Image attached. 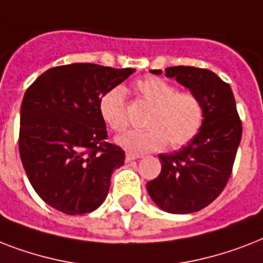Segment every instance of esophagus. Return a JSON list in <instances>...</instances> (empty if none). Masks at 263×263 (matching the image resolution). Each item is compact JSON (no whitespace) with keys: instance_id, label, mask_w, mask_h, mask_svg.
<instances>
[{"instance_id":"34e87169","label":"esophagus","mask_w":263,"mask_h":263,"mask_svg":"<svg viewBox=\"0 0 263 263\" xmlns=\"http://www.w3.org/2000/svg\"><path fill=\"white\" fill-rule=\"evenodd\" d=\"M136 158H140V156H136V154H132V153H127L125 154V161L127 162H131V161L136 160Z\"/></svg>"}]
</instances>
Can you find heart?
Returning <instances> with one entry per match:
<instances>
[{
	"instance_id": "b5f03b06",
	"label": "heart",
	"mask_w": 263,
	"mask_h": 263,
	"mask_svg": "<svg viewBox=\"0 0 263 263\" xmlns=\"http://www.w3.org/2000/svg\"><path fill=\"white\" fill-rule=\"evenodd\" d=\"M135 87L140 97L153 105L146 120L147 129L132 131L119 136V146L135 154L156 152L165 147H181L187 144L202 127L203 105L191 91H177L166 80L148 76L138 80ZM99 115L115 132L127 129L128 116L125 91L123 87L107 90L99 99Z\"/></svg>"
}]
</instances>
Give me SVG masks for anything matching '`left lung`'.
<instances>
[{
  "label": "left lung",
  "mask_w": 263,
  "mask_h": 263,
  "mask_svg": "<svg viewBox=\"0 0 263 263\" xmlns=\"http://www.w3.org/2000/svg\"><path fill=\"white\" fill-rule=\"evenodd\" d=\"M150 72L162 73L161 69ZM165 72L199 97L203 123L187 146L158 156L161 173L146 187L164 212L188 214L212 203L228 183L240 144L241 121L232 88L214 72L181 65Z\"/></svg>",
  "instance_id": "obj_1"
}]
</instances>
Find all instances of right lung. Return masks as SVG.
I'll use <instances>...</instances> for the list:
<instances>
[{
  "instance_id": "obj_1",
  "label": "right lung",
  "mask_w": 263,
  "mask_h": 263,
  "mask_svg": "<svg viewBox=\"0 0 263 263\" xmlns=\"http://www.w3.org/2000/svg\"><path fill=\"white\" fill-rule=\"evenodd\" d=\"M135 69L78 63L47 69L27 88L18 150L35 192L65 214L94 212L106 198L123 148L106 142L99 99Z\"/></svg>"
}]
</instances>
